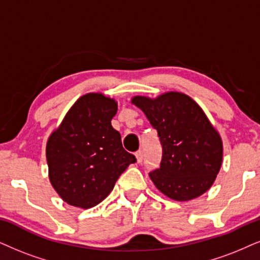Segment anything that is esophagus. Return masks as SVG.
I'll use <instances>...</instances> for the list:
<instances>
[{"label":"esophagus","instance_id":"34e87169","mask_svg":"<svg viewBox=\"0 0 260 260\" xmlns=\"http://www.w3.org/2000/svg\"><path fill=\"white\" fill-rule=\"evenodd\" d=\"M136 157H137V162L138 163H141L144 159V154H143V151H138L136 153Z\"/></svg>","mask_w":260,"mask_h":260}]
</instances>
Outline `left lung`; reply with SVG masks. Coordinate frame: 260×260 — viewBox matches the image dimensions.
<instances>
[{
    "label": "left lung",
    "instance_id": "1",
    "mask_svg": "<svg viewBox=\"0 0 260 260\" xmlns=\"http://www.w3.org/2000/svg\"><path fill=\"white\" fill-rule=\"evenodd\" d=\"M132 103L145 114L162 145L159 168L149 174L154 186L177 202L205 193L221 169L223 144L202 108L181 92L154 100L136 96Z\"/></svg>",
    "mask_w": 260,
    "mask_h": 260
}]
</instances>
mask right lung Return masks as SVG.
Here are the masks:
<instances>
[{
	"instance_id": "obj_1",
	"label": "right lung",
	"mask_w": 260,
	"mask_h": 260,
	"mask_svg": "<svg viewBox=\"0 0 260 260\" xmlns=\"http://www.w3.org/2000/svg\"><path fill=\"white\" fill-rule=\"evenodd\" d=\"M117 103L103 93L81 96L49 137V180L63 202L90 209L109 196L134 154L111 126Z\"/></svg>"
}]
</instances>
